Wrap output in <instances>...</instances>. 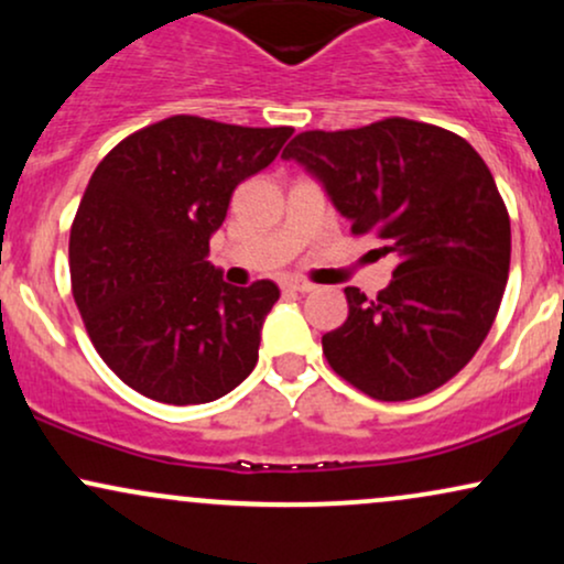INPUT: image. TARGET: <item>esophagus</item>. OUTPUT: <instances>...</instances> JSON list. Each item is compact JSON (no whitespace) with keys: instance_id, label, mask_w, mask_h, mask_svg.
<instances>
[{"instance_id":"1","label":"esophagus","mask_w":564,"mask_h":564,"mask_svg":"<svg viewBox=\"0 0 564 564\" xmlns=\"http://www.w3.org/2000/svg\"><path fill=\"white\" fill-rule=\"evenodd\" d=\"M286 291H300V294H307V291H313L315 286L310 281H304V278H286V281L281 283Z\"/></svg>"}]
</instances>
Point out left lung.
Wrapping results in <instances>:
<instances>
[{
  "label": "left lung",
  "instance_id": "obj_1",
  "mask_svg": "<svg viewBox=\"0 0 564 564\" xmlns=\"http://www.w3.org/2000/svg\"><path fill=\"white\" fill-rule=\"evenodd\" d=\"M283 159L326 185L352 236L398 257L373 300L345 289L347 321L323 334L328 366L384 403L443 387L480 349L509 278V212L480 153L448 129L390 116L300 132Z\"/></svg>",
  "mask_w": 564,
  "mask_h": 564
}]
</instances>
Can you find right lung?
Listing matches in <instances>:
<instances>
[{
	"mask_svg": "<svg viewBox=\"0 0 564 564\" xmlns=\"http://www.w3.org/2000/svg\"><path fill=\"white\" fill-rule=\"evenodd\" d=\"M291 132L170 116L97 164L70 225V291L97 355L134 392L209 403L257 366L281 291L273 281L230 286L206 254L232 191Z\"/></svg>",
	"mask_w": 564,
	"mask_h": 564,
	"instance_id": "1",
	"label": "right lung"
}]
</instances>
